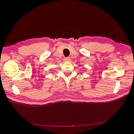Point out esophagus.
I'll return each instance as SVG.
<instances>
[{"label": "esophagus", "mask_w": 134, "mask_h": 134, "mask_svg": "<svg viewBox=\"0 0 134 134\" xmlns=\"http://www.w3.org/2000/svg\"><path fill=\"white\" fill-rule=\"evenodd\" d=\"M64 62H69L71 61V58H70V57H65L64 58Z\"/></svg>", "instance_id": "1"}]
</instances>
